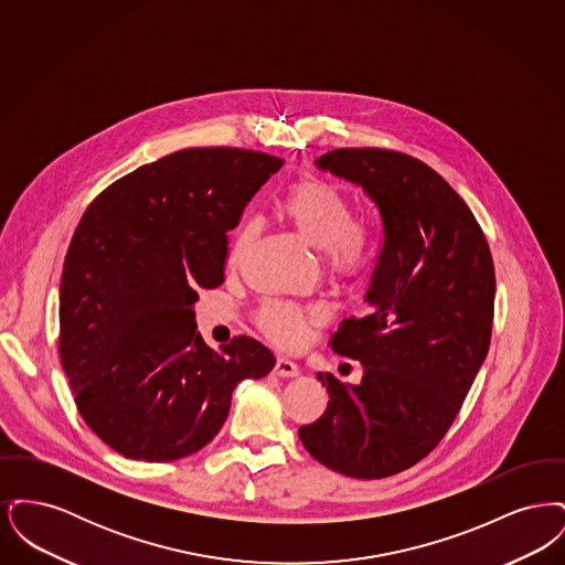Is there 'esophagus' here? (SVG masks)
I'll list each match as a JSON object with an SVG mask.
<instances>
[{
    "instance_id": "esophagus-1",
    "label": "esophagus",
    "mask_w": 565,
    "mask_h": 565,
    "mask_svg": "<svg viewBox=\"0 0 565 565\" xmlns=\"http://www.w3.org/2000/svg\"><path fill=\"white\" fill-rule=\"evenodd\" d=\"M273 373L277 376H284V379H290V376H298L300 371H298V366H296L292 360H288V358H277Z\"/></svg>"
}]
</instances>
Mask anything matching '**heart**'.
Returning <instances> with one entry per match:
<instances>
[{
  "label": "heart",
  "mask_w": 565,
  "mask_h": 565,
  "mask_svg": "<svg viewBox=\"0 0 565 565\" xmlns=\"http://www.w3.org/2000/svg\"><path fill=\"white\" fill-rule=\"evenodd\" d=\"M279 212L288 226L309 247L322 252L326 263L337 277H355L369 263V233L353 210L350 196L320 178H302L295 182L279 203ZM260 226L256 220L243 222L231 245L228 265H242L247 252L258 239ZM316 311H307L286 302H267L260 307L258 328L284 348L300 343L305 330L318 322Z\"/></svg>",
  "instance_id": "1"
}]
</instances>
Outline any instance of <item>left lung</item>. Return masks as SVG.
<instances>
[{
    "mask_svg": "<svg viewBox=\"0 0 565 565\" xmlns=\"http://www.w3.org/2000/svg\"><path fill=\"white\" fill-rule=\"evenodd\" d=\"M330 171L375 201L383 243L369 313L332 334L360 383L318 373L328 406L300 426L305 449L353 479L415 466L451 428L491 341L495 273L477 217L426 162L381 148L326 152Z\"/></svg>",
    "mask_w": 565,
    "mask_h": 565,
    "instance_id": "obj_1",
    "label": "left lung"
}]
</instances>
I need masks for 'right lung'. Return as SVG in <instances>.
Wrapping results in <instances>:
<instances>
[{"mask_svg": "<svg viewBox=\"0 0 565 565\" xmlns=\"http://www.w3.org/2000/svg\"><path fill=\"white\" fill-rule=\"evenodd\" d=\"M281 164L189 148L141 164L86 207L61 275L58 353L82 419L116 454H196L224 426L237 383L275 366L249 337L207 348L194 302L224 281L226 233Z\"/></svg>", "mask_w": 565, "mask_h": 565, "instance_id": "add662e5", "label": "right lung"}]
</instances>
